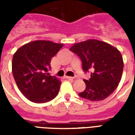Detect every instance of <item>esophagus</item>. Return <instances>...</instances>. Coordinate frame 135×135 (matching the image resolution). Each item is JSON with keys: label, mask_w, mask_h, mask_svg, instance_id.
<instances>
[{"label": "esophagus", "mask_w": 135, "mask_h": 135, "mask_svg": "<svg viewBox=\"0 0 135 135\" xmlns=\"http://www.w3.org/2000/svg\"><path fill=\"white\" fill-rule=\"evenodd\" d=\"M65 78H66V79H69V80H73V79H74V77H71V76H65Z\"/></svg>", "instance_id": "obj_1"}]
</instances>
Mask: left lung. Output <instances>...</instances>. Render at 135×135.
I'll use <instances>...</instances> for the list:
<instances>
[{
    "instance_id": "8db88e82",
    "label": "left lung",
    "mask_w": 135,
    "mask_h": 135,
    "mask_svg": "<svg viewBox=\"0 0 135 135\" xmlns=\"http://www.w3.org/2000/svg\"><path fill=\"white\" fill-rule=\"evenodd\" d=\"M69 50L79 56L84 71L92 70L90 79H84L86 88L79 96L100 101L113 93L121 81L124 69L120 51L107 42L94 39L76 43Z\"/></svg>"
}]
</instances>
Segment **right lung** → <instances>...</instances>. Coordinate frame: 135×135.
Segmentation results:
<instances>
[{"label":"right lung","instance_id":"obj_1","mask_svg":"<svg viewBox=\"0 0 135 135\" xmlns=\"http://www.w3.org/2000/svg\"><path fill=\"white\" fill-rule=\"evenodd\" d=\"M64 44L35 40L22 45L13 54L12 73L17 87L29 100L46 103L55 98L61 82L50 76V61Z\"/></svg>","mask_w":135,"mask_h":135}]
</instances>
